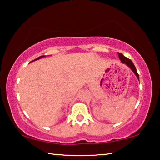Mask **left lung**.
Listing matches in <instances>:
<instances>
[{"label": "left lung", "instance_id": "obj_1", "mask_svg": "<svg viewBox=\"0 0 160 160\" xmlns=\"http://www.w3.org/2000/svg\"><path fill=\"white\" fill-rule=\"evenodd\" d=\"M118 56H119V58H120V59L121 61V62L127 65V66L129 67V68L132 71V72L135 74V75L136 76L137 78H138V80H139V75H138V74L136 71V67H135L133 63L132 62V61L129 59V58H128L127 57H124V56H123L122 53H118Z\"/></svg>", "mask_w": 160, "mask_h": 160}]
</instances>
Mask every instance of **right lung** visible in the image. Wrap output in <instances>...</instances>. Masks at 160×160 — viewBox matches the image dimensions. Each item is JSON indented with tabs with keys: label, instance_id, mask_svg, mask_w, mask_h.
I'll list each match as a JSON object with an SVG mask.
<instances>
[{
	"label": "right lung",
	"instance_id": "obj_1",
	"mask_svg": "<svg viewBox=\"0 0 160 160\" xmlns=\"http://www.w3.org/2000/svg\"><path fill=\"white\" fill-rule=\"evenodd\" d=\"M46 57V56H40V57H38L37 58H35V60H33V61H32V62H34V61H36V60H38V59H40V58H42V57Z\"/></svg>",
	"mask_w": 160,
	"mask_h": 160
}]
</instances>
